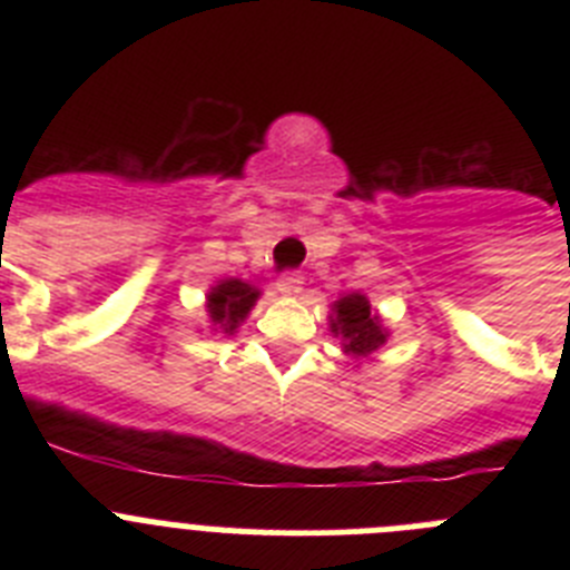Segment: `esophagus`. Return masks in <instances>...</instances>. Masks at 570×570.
<instances>
[{
  "mask_svg": "<svg viewBox=\"0 0 570 570\" xmlns=\"http://www.w3.org/2000/svg\"><path fill=\"white\" fill-rule=\"evenodd\" d=\"M276 285H279V291L285 296H299L302 294V276H296V274L279 276V282H276Z\"/></svg>",
  "mask_w": 570,
  "mask_h": 570,
  "instance_id": "1",
  "label": "esophagus"
}]
</instances>
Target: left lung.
Returning a JSON list of instances; mask_svg holds the SVG:
<instances>
[{"instance_id": "8db88e82", "label": "left lung", "mask_w": 570, "mask_h": 570, "mask_svg": "<svg viewBox=\"0 0 570 570\" xmlns=\"http://www.w3.org/2000/svg\"><path fill=\"white\" fill-rule=\"evenodd\" d=\"M328 328L331 334L342 340V354L351 362H356V365L362 360H371L391 340L385 320L376 311H371V302H367L362 291L340 296L331 305Z\"/></svg>"}]
</instances>
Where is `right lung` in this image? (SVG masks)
<instances>
[{
	"label": "right lung",
	"mask_w": 570,
	"mask_h": 570,
	"mask_svg": "<svg viewBox=\"0 0 570 570\" xmlns=\"http://www.w3.org/2000/svg\"><path fill=\"white\" fill-rule=\"evenodd\" d=\"M259 296L262 291L256 285L236 279V276H225L216 285H210V291L205 294V314H208L210 334L234 336L242 322L248 320Z\"/></svg>",
	"instance_id": "obj_1"
}]
</instances>
